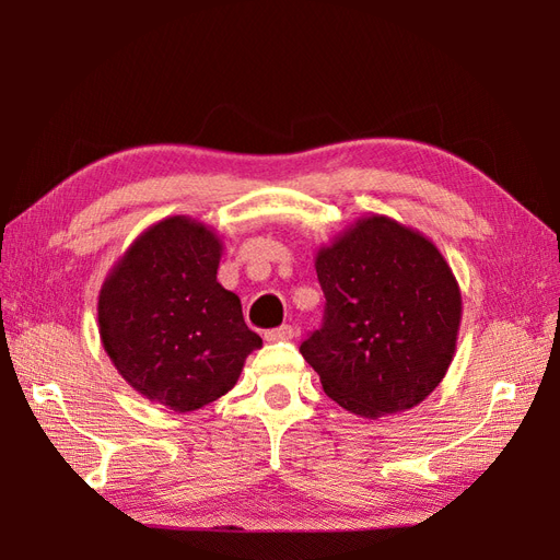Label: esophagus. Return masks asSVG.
Here are the masks:
<instances>
[{"label": "esophagus", "instance_id": "esophagus-1", "mask_svg": "<svg viewBox=\"0 0 560 560\" xmlns=\"http://www.w3.org/2000/svg\"><path fill=\"white\" fill-rule=\"evenodd\" d=\"M264 338H266L268 343H273V341H292V338H294V327L292 325H282L278 329H268L264 334Z\"/></svg>", "mask_w": 560, "mask_h": 560}]
</instances>
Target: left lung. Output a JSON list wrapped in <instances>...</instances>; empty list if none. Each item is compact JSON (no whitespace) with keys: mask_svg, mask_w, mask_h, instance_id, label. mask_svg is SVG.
I'll return each mask as SVG.
<instances>
[{"mask_svg":"<svg viewBox=\"0 0 560 560\" xmlns=\"http://www.w3.org/2000/svg\"><path fill=\"white\" fill-rule=\"evenodd\" d=\"M325 322L301 354L346 411L378 420L409 411L442 383L463 296L444 254L385 214L362 217L317 249Z\"/></svg>","mask_w":560,"mask_h":560,"instance_id":"1","label":"left lung"}]
</instances>
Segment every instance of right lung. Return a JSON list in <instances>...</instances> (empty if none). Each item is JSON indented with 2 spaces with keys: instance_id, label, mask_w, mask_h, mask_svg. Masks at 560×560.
<instances>
[{
  "instance_id": "1",
  "label": "right lung",
  "mask_w": 560,
  "mask_h": 560,
  "mask_svg": "<svg viewBox=\"0 0 560 560\" xmlns=\"http://www.w3.org/2000/svg\"><path fill=\"white\" fill-rule=\"evenodd\" d=\"M219 235L191 217L161 219L132 241L97 296L100 341L124 381L175 413L238 383L261 348L241 299L217 282Z\"/></svg>"
}]
</instances>
